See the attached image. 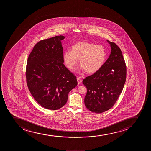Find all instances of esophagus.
<instances>
[{
    "instance_id": "34e87169",
    "label": "esophagus",
    "mask_w": 151,
    "mask_h": 151,
    "mask_svg": "<svg viewBox=\"0 0 151 151\" xmlns=\"http://www.w3.org/2000/svg\"><path fill=\"white\" fill-rule=\"evenodd\" d=\"M77 81H78V85H80V84L82 83V80L80 78H78V77L77 78Z\"/></svg>"
}]
</instances>
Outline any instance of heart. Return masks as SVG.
Instances as JSON below:
<instances>
[{
	"label": "heart",
	"instance_id": "b5f03b06",
	"mask_svg": "<svg viewBox=\"0 0 151 151\" xmlns=\"http://www.w3.org/2000/svg\"><path fill=\"white\" fill-rule=\"evenodd\" d=\"M106 58V49L101 45L81 41L71 47V51L63 53L64 63L69 69L74 70L78 60L82 69L93 73L102 67Z\"/></svg>",
	"mask_w": 151,
	"mask_h": 151
}]
</instances>
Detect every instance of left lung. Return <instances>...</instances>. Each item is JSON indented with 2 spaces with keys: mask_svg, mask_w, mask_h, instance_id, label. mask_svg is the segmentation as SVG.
Wrapping results in <instances>:
<instances>
[{
  "mask_svg": "<svg viewBox=\"0 0 151 151\" xmlns=\"http://www.w3.org/2000/svg\"><path fill=\"white\" fill-rule=\"evenodd\" d=\"M107 41L111 48L109 57L101 69L83 81L87 88L85 106L95 113L104 112L112 107L122 91L127 78V67L122 51L114 42Z\"/></svg>",
  "mask_w": 151,
  "mask_h": 151,
  "instance_id": "left-lung-1",
  "label": "left lung"
}]
</instances>
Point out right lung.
<instances>
[{"label":"right lung","instance_id":"1","mask_svg":"<svg viewBox=\"0 0 151 151\" xmlns=\"http://www.w3.org/2000/svg\"><path fill=\"white\" fill-rule=\"evenodd\" d=\"M64 38L60 35L41 40L27 60L28 88L37 103L47 109L64 106L69 92L78 85L76 76L63 64L61 41Z\"/></svg>","mask_w":151,"mask_h":151}]
</instances>
